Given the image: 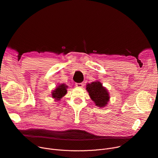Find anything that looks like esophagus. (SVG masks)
<instances>
[{
	"label": "esophagus",
	"instance_id": "34e87169",
	"mask_svg": "<svg viewBox=\"0 0 158 158\" xmlns=\"http://www.w3.org/2000/svg\"><path fill=\"white\" fill-rule=\"evenodd\" d=\"M76 85L78 87H82L84 86V82H80V83H76Z\"/></svg>",
	"mask_w": 158,
	"mask_h": 158
}]
</instances>
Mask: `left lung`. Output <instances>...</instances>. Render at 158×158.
Listing matches in <instances>:
<instances>
[{"label": "left lung", "mask_w": 158, "mask_h": 158, "mask_svg": "<svg viewBox=\"0 0 158 158\" xmlns=\"http://www.w3.org/2000/svg\"><path fill=\"white\" fill-rule=\"evenodd\" d=\"M86 89L91 99L94 101L97 106L102 107L106 106L110 99L109 94L100 82L95 81L88 84Z\"/></svg>", "instance_id": "obj_1"}]
</instances>
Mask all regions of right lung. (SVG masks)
<instances>
[{
	"label": "right lung",
	"instance_id": "1",
	"mask_svg": "<svg viewBox=\"0 0 158 158\" xmlns=\"http://www.w3.org/2000/svg\"><path fill=\"white\" fill-rule=\"evenodd\" d=\"M66 88H67V86H66L64 84L58 86L52 93V97L56 98L57 101H60V98H61L67 92Z\"/></svg>",
	"mask_w": 158,
	"mask_h": 158
}]
</instances>
